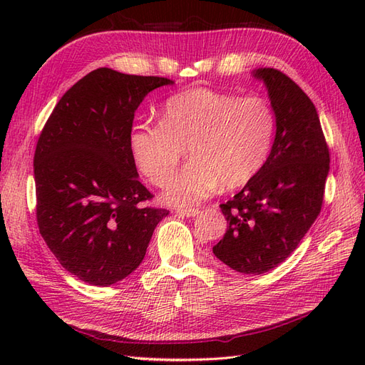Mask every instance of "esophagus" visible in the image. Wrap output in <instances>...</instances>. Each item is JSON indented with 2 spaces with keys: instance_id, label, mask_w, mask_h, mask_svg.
Listing matches in <instances>:
<instances>
[{
  "instance_id": "obj_1",
  "label": "esophagus",
  "mask_w": 365,
  "mask_h": 365,
  "mask_svg": "<svg viewBox=\"0 0 365 365\" xmlns=\"http://www.w3.org/2000/svg\"><path fill=\"white\" fill-rule=\"evenodd\" d=\"M201 213L200 208H178L176 210V215L185 216V217H195Z\"/></svg>"
}]
</instances>
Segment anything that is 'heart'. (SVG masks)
Instances as JSON below:
<instances>
[{
	"label": "heart",
	"mask_w": 365,
	"mask_h": 365,
	"mask_svg": "<svg viewBox=\"0 0 365 365\" xmlns=\"http://www.w3.org/2000/svg\"><path fill=\"white\" fill-rule=\"evenodd\" d=\"M275 134V114L264 97L192 88L172 96L160 123L143 121L129 145L140 170L155 185L171 180L187 148L191 161L168 185L163 200L192 207L219 185L236 189L263 168Z\"/></svg>",
	"instance_id": "heart-1"
}]
</instances>
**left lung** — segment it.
Instances as JSON below:
<instances>
[{
	"label": "left lung",
	"instance_id": "1",
	"mask_svg": "<svg viewBox=\"0 0 365 365\" xmlns=\"http://www.w3.org/2000/svg\"><path fill=\"white\" fill-rule=\"evenodd\" d=\"M267 86L275 137L263 168L220 204L228 227L213 254L242 274H263L288 259L319 215L329 149L317 109L300 86L274 68L251 71Z\"/></svg>",
	"mask_w": 365,
	"mask_h": 365
}]
</instances>
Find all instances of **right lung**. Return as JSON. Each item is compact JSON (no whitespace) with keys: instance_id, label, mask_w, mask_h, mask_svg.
<instances>
[{"instance_id":"right-lung-1","label":"right lung","mask_w":365,"mask_h":365,"mask_svg":"<svg viewBox=\"0 0 365 365\" xmlns=\"http://www.w3.org/2000/svg\"><path fill=\"white\" fill-rule=\"evenodd\" d=\"M173 81L97 68L62 96L35 152L39 233L62 267L109 286L145 259L153 230L169 215L145 207L129 137L145 97Z\"/></svg>"}]
</instances>
